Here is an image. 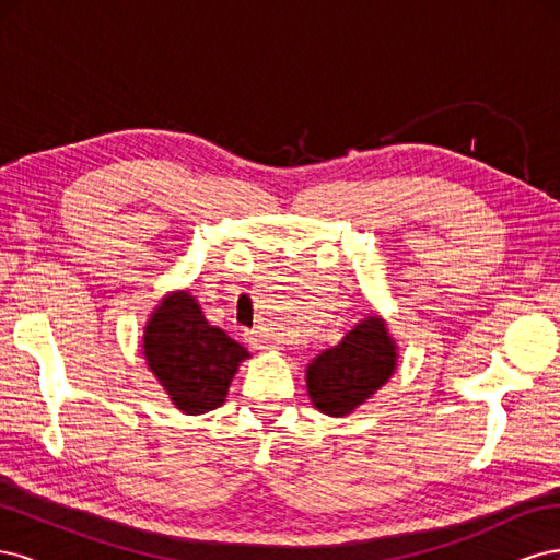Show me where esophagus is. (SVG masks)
<instances>
[{"instance_id":"obj_1","label":"esophagus","mask_w":560,"mask_h":560,"mask_svg":"<svg viewBox=\"0 0 560 560\" xmlns=\"http://www.w3.org/2000/svg\"><path fill=\"white\" fill-rule=\"evenodd\" d=\"M245 341H247L252 348H257V350H270V348H273V343H270V338H266L259 329L247 331V334H245Z\"/></svg>"}]
</instances>
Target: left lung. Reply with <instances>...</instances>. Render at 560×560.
I'll list each match as a JSON object with an SVG mask.
<instances>
[{"label":"left lung","instance_id":"8db88e82","mask_svg":"<svg viewBox=\"0 0 560 560\" xmlns=\"http://www.w3.org/2000/svg\"><path fill=\"white\" fill-rule=\"evenodd\" d=\"M397 369V346L378 315L364 317L341 343L308 364L306 385L315 409L341 418L364 404Z\"/></svg>","mask_w":560,"mask_h":560}]
</instances>
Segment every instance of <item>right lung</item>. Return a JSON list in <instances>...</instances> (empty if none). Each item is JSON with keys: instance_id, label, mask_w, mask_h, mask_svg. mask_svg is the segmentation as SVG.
<instances>
[{"instance_id": "1", "label": "right lung", "mask_w": 560, "mask_h": 560, "mask_svg": "<svg viewBox=\"0 0 560 560\" xmlns=\"http://www.w3.org/2000/svg\"><path fill=\"white\" fill-rule=\"evenodd\" d=\"M142 350L151 374L179 411L198 416L222 406L249 352L202 315L189 292L167 294L151 313Z\"/></svg>"}]
</instances>
